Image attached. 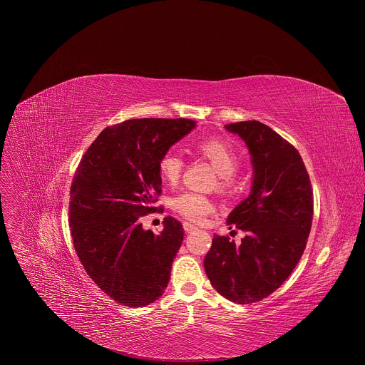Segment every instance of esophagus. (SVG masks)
<instances>
[{
	"label": "esophagus",
	"instance_id": "34e87169",
	"mask_svg": "<svg viewBox=\"0 0 365 365\" xmlns=\"http://www.w3.org/2000/svg\"><path fill=\"white\" fill-rule=\"evenodd\" d=\"M183 230H185L186 232H192V231H196L197 227H195V225L190 224V222H183Z\"/></svg>",
	"mask_w": 365,
	"mask_h": 365
}]
</instances>
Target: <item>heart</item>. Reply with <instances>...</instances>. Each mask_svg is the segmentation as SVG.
Listing matches in <instances>:
<instances>
[{"label":"heart","instance_id":"1","mask_svg":"<svg viewBox=\"0 0 365 365\" xmlns=\"http://www.w3.org/2000/svg\"><path fill=\"white\" fill-rule=\"evenodd\" d=\"M196 148L218 170L220 173L218 187L222 192H230L235 186L234 175L240 169V163H241L240 155L235 151V148L227 141L220 138L203 140L197 143ZM158 169H159L160 178L166 183L175 185L180 179V175L183 170V159L175 151H166L165 154L160 155ZM172 205H173V210L179 215L193 222H202L214 211V202L207 196L196 192H183L178 195L173 199Z\"/></svg>","mask_w":365,"mask_h":365}]
</instances>
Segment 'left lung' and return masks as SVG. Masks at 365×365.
I'll list each match as a JSON object with an SVG mask.
<instances>
[{
	"mask_svg": "<svg viewBox=\"0 0 365 365\" xmlns=\"http://www.w3.org/2000/svg\"><path fill=\"white\" fill-rule=\"evenodd\" d=\"M248 145L251 193L230 214V228L245 232L240 245L214 235L203 266L214 289L238 304L262 300L294 270L314 220V190L299 151L259 121L227 125Z\"/></svg>",
	"mask_w": 365,
	"mask_h": 365,
	"instance_id": "1",
	"label": "left lung"
}]
</instances>
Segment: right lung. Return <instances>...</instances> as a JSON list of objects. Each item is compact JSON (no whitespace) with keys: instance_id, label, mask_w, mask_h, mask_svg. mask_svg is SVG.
Instances as JSON below:
<instances>
[{"instance_id":"add662e5","label":"right lung","mask_w":365,"mask_h":365,"mask_svg":"<svg viewBox=\"0 0 365 365\" xmlns=\"http://www.w3.org/2000/svg\"><path fill=\"white\" fill-rule=\"evenodd\" d=\"M193 127L187 118L114 124L101 131L76 168L69 202L73 247L88 276L118 303L147 306L168 287L182 224L166 217L154 235L140 220L159 210L160 155Z\"/></svg>"}]
</instances>
